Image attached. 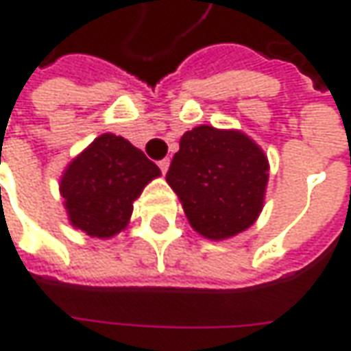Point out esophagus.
I'll return each instance as SVG.
<instances>
[{
	"label": "esophagus",
	"mask_w": 351,
	"mask_h": 351,
	"mask_svg": "<svg viewBox=\"0 0 351 351\" xmlns=\"http://www.w3.org/2000/svg\"><path fill=\"white\" fill-rule=\"evenodd\" d=\"M158 166H160V169H162V173H166V171H168V168H169V158H164V160H160V164H158Z\"/></svg>",
	"instance_id": "1"
}]
</instances>
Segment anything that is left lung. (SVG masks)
<instances>
[{
	"instance_id": "obj_1",
	"label": "left lung",
	"mask_w": 351,
	"mask_h": 351,
	"mask_svg": "<svg viewBox=\"0 0 351 351\" xmlns=\"http://www.w3.org/2000/svg\"><path fill=\"white\" fill-rule=\"evenodd\" d=\"M267 180V156L248 134L210 125L183 134L166 173L191 228L215 242L258 221Z\"/></svg>"
}]
</instances>
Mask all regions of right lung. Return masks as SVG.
I'll list each match as a JSON object with an SVG mask.
<instances>
[{"instance_id": "1", "label": "right lung", "mask_w": 351, "mask_h": 351, "mask_svg": "<svg viewBox=\"0 0 351 351\" xmlns=\"http://www.w3.org/2000/svg\"><path fill=\"white\" fill-rule=\"evenodd\" d=\"M162 171L127 138L105 132L62 171L60 195L75 230L113 238L127 228L132 203Z\"/></svg>"}]
</instances>
